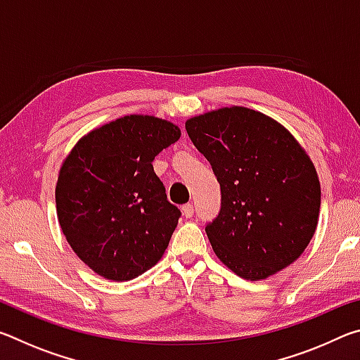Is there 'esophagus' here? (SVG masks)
<instances>
[{
    "label": "esophagus",
    "instance_id": "esophagus-1",
    "mask_svg": "<svg viewBox=\"0 0 360 360\" xmlns=\"http://www.w3.org/2000/svg\"><path fill=\"white\" fill-rule=\"evenodd\" d=\"M182 214H184V217H192L193 216V205L192 203H187L182 206Z\"/></svg>",
    "mask_w": 360,
    "mask_h": 360
}]
</instances>
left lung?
I'll use <instances>...</instances> for the list:
<instances>
[{"label": "left lung", "instance_id": "1", "mask_svg": "<svg viewBox=\"0 0 360 360\" xmlns=\"http://www.w3.org/2000/svg\"><path fill=\"white\" fill-rule=\"evenodd\" d=\"M221 186L206 235L224 265L259 281L300 257L313 238L321 186L313 162L281 124L231 106L186 122Z\"/></svg>", "mask_w": 360, "mask_h": 360}]
</instances>
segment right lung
<instances>
[{"label":"right lung","instance_id":"right-lung-1","mask_svg":"<svg viewBox=\"0 0 360 360\" xmlns=\"http://www.w3.org/2000/svg\"><path fill=\"white\" fill-rule=\"evenodd\" d=\"M181 130L154 115H125L87 133L58 173L57 216L85 265L130 281L162 259L181 211L167 200L152 162Z\"/></svg>","mask_w":360,"mask_h":360}]
</instances>
